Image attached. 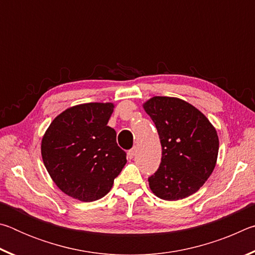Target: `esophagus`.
<instances>
[{
	"label": "esophagus",
	"mask_w": 255,
	"mask_h": 255,
	"mask_svg": "<svg viewBox=\"0 0 255 255\" xmlns=\"http://www.w3.org/2000/svg\"><path fill=\"white\" fill-rule=\"evenodd\" d=\"M135 153H136V148H131L130 150H128V153H127L128 158H129V159L133 158V156H135Z\"/></svg>",
	"instance_id": "1"
}]
</instances>
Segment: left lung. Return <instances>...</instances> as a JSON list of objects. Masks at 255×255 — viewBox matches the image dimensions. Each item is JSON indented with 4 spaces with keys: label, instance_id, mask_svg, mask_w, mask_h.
<instances>
[{
    "label": "left lung",
    "instance_id": "left-lung-1",
    "mask_svg": "<svg viewBox=\"0 0 255 255\" xmlns=\"http://www.w3.org/2000/svg\"><path fill=\"white\" fill-rule=\"evenodd\" d=\"M143 108L162 145L161 164L148 178L150 190L169 201L193 195L217 162L219 140L215 127L201 111L179 98L153 97Z\"/></svg>",
    "mask_w": 255,
    "mask_h": 255
}]
</instances>
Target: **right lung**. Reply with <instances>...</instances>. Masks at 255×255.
Returning a JSON list of instances; mask_svg holds the SVG:
<instances>
[{
	"label": "right lung",
	"mask_w": 255,
	"mask_h": 255,
	"mask_svg": "<svg viewBox=\"0 0 255 255\" xmlns=\"http://www.w3.org/2000/svg\"><path fill=\"white\" fill-rule=\"evenodd\" d=\"M111 102L71 107L56 117L41 139L42 161L51 180L74 199L90 202L110 191L127 163L117 133L107 126Z\"/></svg>",
	"instance_id": "right-lung-1"
}]
</instances>
